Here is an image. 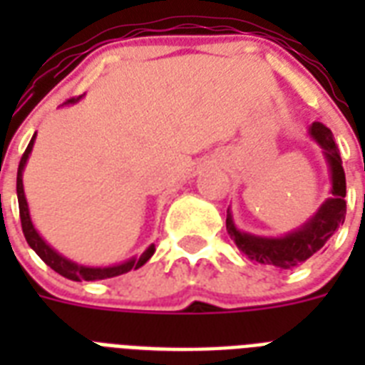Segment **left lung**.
Instances as JSON below:
<instances>
[{
	"mask_svg": "<svg viewBox=\"0 0 365 365\" xmlns=\"http://www.w3.org/2000/svg\"><path fill=\"white\" fill-rule=\"evenodd\" d=\"M309 136L317 142L328 165L329 172V197L318 206L305 223L295 227L289 233L280 237H265V235L240 231L233 220V212L227 208V233L233 242L239 246L244 255L255 263H261L272 269H294L307 261L311 255L328 244L339 225H343L346 214V180L343 170L339 149L335 145L334 136L328 126L314 121L309 126Z\"/></svg>",
	"mask_w": 365,
	"mask_h": 365,
	"instance_id": "obj_1",
	"label": "left lung"
}]
</instances>
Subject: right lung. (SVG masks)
I'll return each mask as SVG.
<instances>
[{
  "mask_svg": "<svg viewBox=\"0 0 365 365\" xmlns=\"http://www.w3.org/2000/svg\"><path fill=\"white\" fill-rule=\"evenodd\" d=\"M79 98H71L68 100L64 106H71L77 104ZM37 132L31 136L30 143H28V148H26L24 155H22V159H20L19 165V172H16V197H19V210H20V222H22V233L26 237V242L30 244V248L36 252L39 257H41L45 263H47L53 271H56L62 277L70 278V280H76V282H81V280H87V282H94V280H104V278H113L119 277V274H125L128 271H136L142 265H145L149 259H151V255L155 254V244H149L145 252L140 255H132L128 259L121 261V263H115V265H83V263H77V261L70 259V257H66L60 252L51 246L47 240L43 239L39 231L36 229L34 222H31L30 216V206H28V200H26V193H24V182H22V174H24L26 163L30 159L31 149H34V142H36Z\"/></svg>",
  "mask_w": 365,
  "mask_h": 365,
  "instance_id": "1",
  "label": "right lung"
}]
</instances>
